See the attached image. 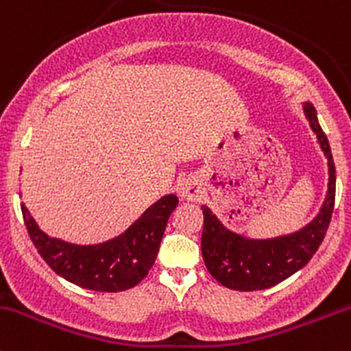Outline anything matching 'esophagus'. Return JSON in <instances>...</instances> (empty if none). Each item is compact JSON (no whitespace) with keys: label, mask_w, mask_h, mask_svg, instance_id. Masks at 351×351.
I'll return each instance as SVG.
<instances>
[{"label":"esophagus","mask_w":351,"mask_h":351,"mask_svg":"<svg viewBox=\"0 0 351 351\" xmlns=\"http://www.w3.org/2000/svg\"><path fill=\"white\" fill-rule=\"evenodd\" d=\"M179 191H180V196L187 201H199L202 196V189L199 182H197L196 179H193V177L184 179L182 182H180Z\"/></svg>","instance_id":"esophagus-1"}]
</instances>
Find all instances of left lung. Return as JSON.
I'll list each match as a JSON object with an SVG mask.
<instances>
[{
  "instance_id": "obj_1",
  "label": "left lung",
  "mask_w": 351,
  "mask_h": 351,
  "mask_svg": "<svg viewBox=\"0 0 351 351\" xmlns=\"http://www.w3.org/2000/svg\"><path fill=\"white\" fill-rule=\"evenodd\" d=\"M304 113L328 158L330 182H328L326 201L319 215L308 226L298 233L272 238V240H250L233 233L219 223L211 209L202 206V215H204L201 237L202 258L209 274L225 287L234 291H262V289L274 287L302 269L324 240L335 208L337 174H335L330 142L317 121L313 104L306 103Z\"/></svg>"
}]
</instances>
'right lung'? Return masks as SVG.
<instances>
[{
    "mask_svg": "<svg viewBox=\"0 0 351 351\" xmlns=\"http://www.w3.org/2000/svg\"><path fill=\"white\" fill-rule=\"evenodd\" d=\"M177 204L174 194L164 196L125 233L99 245H72L50 238L38 228L25 204L21 213L35 248L53 272L82 289L120 292L135 287L149 274Z\"/></svg>",
    "mask_w": 351,
    "mask_h": 351,
    "instance_id": "add662e5",
    "label": "right lung"
}]
</instances>
